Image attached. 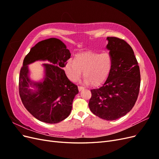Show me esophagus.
Returning a JSON list of instances; mask_svg holds the SVG:
<instances>
[{
    "mask_svg": "<svg viewBox=\"0 0 159 159\" xmlns=\"http://www.w3.org/2000/svg\"><path fill=\"white\" fill-rule=\"evenodd\" d=\"M78 89L80 91H82L83 89H84V87H81V86H78Z\"/></svg>",
    "mask_w": 159,
    "mask_h": 159,
    "instance_id": "esophagus-1",
    "label": "esophagus"
}]
</instances>
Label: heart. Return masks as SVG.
<instances>
[{
  "label": "heart",
  "instance_id": "obj_1",
  "mask_svg": "<svg viewBox=\"0 0 159 159\" xmlns=\"http://www.w3.org/2000/svg\"><path fill=\"white\" fill-rule=\"evenodd\" d=\"M113 59L108 52H88L75 55L64 66L65 74L70 81L75 82L81 75L85 84L98 86L107 80L111 70Z\"/></svg>",
  "mask_w": 159,
  "mask_h": 159
}]
</instances>
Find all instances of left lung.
<instances>
[{
    "instance_id": "8db88e82",
    "label": "left lung",
    "mask_w": 159,
    "mask_h": 159,
    "mask_svg": "<svg viewBox=\"0 0 159 159\" xmlns=\"http://www.w3.org/2000/svg\"><path fill=\"white\" fill-rule=\"evenodd\" d=\"M107 40L112 68L102 85L91 90L89 107L98 117L113 121L125 116L133 107L140 88L141 75L130 45L116 37H107Z\"/></svg>"
}]
</instances>
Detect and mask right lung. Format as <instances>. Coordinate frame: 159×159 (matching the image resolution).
Returning <instances> with one entry per match:
<instances>
[{"mask_svg": "<svg viewBox=\"0 0 159 159\" xmlns=\"http://www.w3.org/2000/svg\"><path fill=\"white\" fill-rule=\"evenodd\" d=\"M70 56L64 42L51 38L37 43L24 59L19 75V94L24 106L40 121L57 123L71 113L73 100L79 91L63 70ZM36 61L50 63L43 65L45 74L40 82H34L30 78L28 65Z\"/></svg>", "mask_w": 159, "mask_h": 159, "instance_id": "add662e5", "label": "right lung"}]
</instances>
